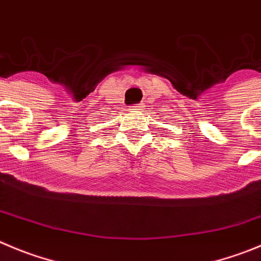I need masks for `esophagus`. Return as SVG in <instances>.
<instances>
[{
    "instance_id": "34e87169",
    "label": "esophagus",
    "mask_w": 261,
    "mask_h": 261,
    "mask_svg": "<svg viewBox=\"0 0 261 261\" xmlns=\"http://www.w3.org/2000/svg\"><path fill=\"white\" fill-rule=\"evenodd\" d=\"M143 108H144V107H143L142 104H134V106L131 107V111H143Z\"/></svg>"
}]
</instances>
